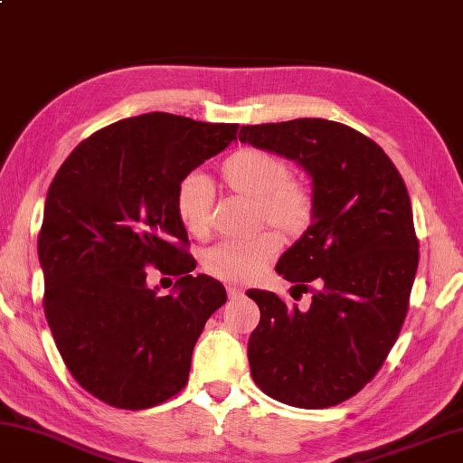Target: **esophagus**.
<instances>
[{"instance_id": "esophagus-1", "label": "esophagus", "mask_w": 463, "mask_h": 463, "mask_svg": "<svg viewBox=\"0 0 463 463\" xmlns=\"http://www.w3.org/2000/svg\"><path fill=\"white\" fill-rule=\"evenodd\" d=\"M227 295H230V298H236L241 295V288L240 287H227Z\"/></svg>"}]
</instances>
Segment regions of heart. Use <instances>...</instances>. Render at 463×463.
Returning a JSON list of instances; mask_svg holds the SVG:
<instances>
[{
  "mask_svg": "<svg viewBox=\"0 0 463 463\" xmlns=\"http://www.w3.org/2000/svg\"><path fill=\"white\" fill-rule=\"evenodd\" d=\"M219 178L232 193L256 199L258 223H269L280 236L298 238L309 230L317 199L309 183L290 176V165L260 148H241L219 166ZM175 211L181 225L194 238H207L213 213V186L199 173L184 175L175 191ZM274 233H258L248 240L222 241L203 254L209 277L248 285L279 254Z\"/></svg>",
  "mask_w": 463,
  "mask_h": 463,
  "instance_id": "heart-1",
  "label": "heart"
}]
</instances>
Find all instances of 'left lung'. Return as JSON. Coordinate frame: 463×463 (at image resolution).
Masks as SVG:
<instances>
[{"label": "left lung", "instance_id": "8db88e82", "mask_svg": "<svg viewBox=\"0 0 463 463\" xmlns=\"http://www.w3.org/2000/svg\"><path fill=\"white\" fill-rule=\"evenodd\" d=\"M240 142L295 160L317 199L309 230L277 264L295 288L317 285L311 307L248 290L260 307L250 372L290 407H334L376 376L407 317L419 264L409 191L374 140L337 121L241 126Z\"/></svg>", "mask_w": 463, "mask_h": 463}]
</instances>
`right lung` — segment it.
I'll list each match as a JSON object with an SVG mask.
<instances>
[{
  "instance_id": "1",
  "label": "right lung",
  "mask_w": 463,
  "mask_h": 463,
  "mask_svg": "<svg viewBox=\"0 0 463 463\" xmlns=\"http://www.w3.org/2000/svg\"><path fill=\"white\" fill-rule=\"evenodd\" d=\"M238 124L165 111L119 119L80 142L44 203V313L72 378L116 409L156 407L189 380L193 347L227 301L199 274L175 211L178 181L236 140ZM177 277L158 298L146 268Z\"/></svg>"
}]
</instances>
